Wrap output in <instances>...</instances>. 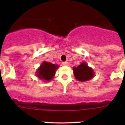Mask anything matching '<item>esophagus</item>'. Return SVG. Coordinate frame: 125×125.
<instances>
[{
	"label": "esophagus",
	"mask_w": 125,
	"mask_h": 125,
	"mask_svg": "<svg viewBox=\"0 0 125 125\" xmlns=\"http://www.w3.org/2000/svg\"><path fill=\"white\" fill-rule=\"evenodd\" d=\"M63 65L65 66H67L69 65V63L67 62H63Z\"/></svg>",
	"instance_id": "34e87169"
}]
</instances>
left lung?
<instances>
[{
    "mask_svg": "<svg viewBox=\"0 0 125 125\" xmlns=\"http://www.w3.org/2000/svg\"><path fill=\"white\" fill-rule=\"evenodd\" d=\"M73 70L75 78L80 82H86L95 76L93 69L88 66L85 62H82L77 67H74Z\"/></svg>",
    "mask_w": 125,
    "mask_h": 125,
    "instance_id": "left-lung-1",
    "label": "left lung"
}]
</instances>
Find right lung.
Wrapping results in <instances>:
<instances>
[{"label":"right lung","mask_w":125,"mask_h":125,"mask_svg":"<svg viewBox=\"0 0 125 125\" xmlns=\"http://www.w3.org/2000/svg\"><path fill=\"white\" fill-rule=\"evenodd\" d=\"M58 67V65L44 61L36 71V76L43 81L50 82L54 78L56 71Z\"/></svg>","instance_id":"obj_1"}]
</instances>
